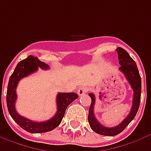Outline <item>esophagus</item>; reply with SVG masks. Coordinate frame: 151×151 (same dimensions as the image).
Wrapping results in <instances>:
<instances>
[{"mask_svg":"<svg viewBox=\"0 0 151 151\" xmlns=\"http://www.w3.org/2000/svg\"><path fill=\"white\" fill-rule=\"evenodd\" d=\"M87 91H88V89L86 88V87L82 86V87H80V88L78 90V94L79 96H82V95H85Z\"/></svg>","mask_w":151,"mask_h":151,"instance_id":"obj_1","label":"esophagus"}]
</instances>
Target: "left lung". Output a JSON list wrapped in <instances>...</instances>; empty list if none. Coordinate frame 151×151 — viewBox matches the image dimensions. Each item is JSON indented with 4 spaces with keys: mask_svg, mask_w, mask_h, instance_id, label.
<instances>
[{
    "mask_svg": "<svg viewBox=\"0 0 151 151\" xmlns=\"http://www.w3.org/2000/svg\"><path fill=\"white\" fill-rule=\"evenodd\" d=\"M116 50L118 54L119 64L120 65L119 70H120L121 73H124V75L125 76V78L128 80V82L133 91V104H132V108H131L129 114L120 124L115 127H111V128H108V127L102 125L95 118V114H94L95 96L92 93L89 94V96L91 98V104L89 108L88 115V121L90 126L95 133L101 134V135H104V136H116L117 134L121 133L128 126V124L134 119L137 112L138 111L140 101H141L142 80H141L139 71H138L136 63L124 48L117 47Z\"/></svg>",
    "mask_w": 151,
    "mask_h": 151,
    "instance_id": "left-lung-1",
    "label": "left lung"
}]
</instances>
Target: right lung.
I'll return each instance as SVG.
<instances>
[{
	"mask_svg": "<svg viewBox=\"0 0 151 151\" xmlns=\"http://www.w3.org/2000/svg\"><path fill=\"white\" fill-rule=\"evenodd\" d=\"M39 68L42 69H48L49 66L44 62L40 61L37 57L33 56H29L27 58L18 62L14 71L9 78L6 94V103L9 113L10 114L14 120L22 129L31 133H45L54 129L61 122L67 107L76 99L78 98V95L73 92L59 93L56 97L57 111L56 115L46 121L36 122L20 116L15 109V102L17 99L16 89L18 82L22 78L36 72Z\"/></svg>",
	"mask_w": 151,
	"mask_h": 151,
	"instance_id": "add662e5",
	"label": "right lung"
}]
</instances>
